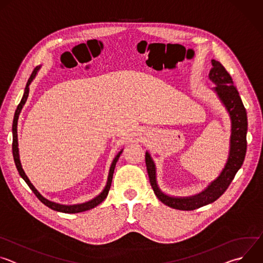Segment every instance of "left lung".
I'll list each match as a JSON object with an SVG mask.
<instances>
[{
    "label": "left lung",
    "mask_w": 263,
    "mask_h": 263,
    "mask_svg": "<svg viewBox=\"0 0 263 263\" xmlns=\"http://www.w3.org/2000/svg\"><path fill=\"white\" fill-rule=\"evenodd\" d=\"M212 68L209 72V79L216 84L213 90L218 96L221 103L226 107L231 119L230 152L226 165L220 175L211 182L207 189L199 195L187 198H174L163 194L156 181V167L151 156L145 153V165L152 189L163 204L179 210H195L202 206L216 201L227 191L236 173L241 167L247 152V131L248 119L247 111L240 96L234 86L230 73L223 65L214 59L211 60Z\"/></svg>",
    "instance_id": "obj_1"
}]
</instances>
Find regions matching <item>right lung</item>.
<instances>
[{"label": "right lung", "mask_w": 263, "mask_h": 263, "mask_svg": "<svg viewBox=\"0 0 263 263\" xmlns=\"http://www.w3.org/2000/svg\"><path fill=\"white\" fill-rule=\"evenodd\" d=\"M41 68V66H36L34 68V70L32 71L31 76L27 82V85H26V88H25V91H24V96L21 100V103L18 104L16 110H15V114H14V118H13V124H12V135H13V140H12V154H13V159H14V163H15V166L18 171V174L20 176L25 180V182L28 184V186L31 189V191L34 193V195L39 198V200L45 204L46 206H48L49 208L55 210V211H59V212H64V213H78V212H83V211H86V210H89V209H92L95 208L96 206H98L99 204H101L108 196V193H109V190H110V186H111V182H112V177H114V173H115V168H116V164L123 152L122 151L116 156V158L114 159V161H112V164L110 166V170H109V175H108V180H107V184L105 186L104 191L98 196L96 197L95 199H92L91 201H88L86 203H82V204H77V205H61V204H58V203H55V202H51L49 200H47L46 198H44L39 192H37V190L35 189V187L33 186V184L30 182V180L28 179V177L26 176L23 167H22V164H21V160H20V155H18V143H17V120H18V116L21 114V110L23 108V106L25 105L26 101H27V98H28V95H29V85L30 83L32 82V80L35 78L36 73H37V70H39Z\"/></svg>", "instance_id": "add662e5"}]
</instances>
